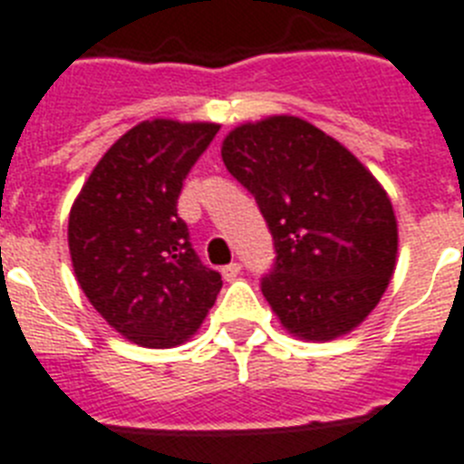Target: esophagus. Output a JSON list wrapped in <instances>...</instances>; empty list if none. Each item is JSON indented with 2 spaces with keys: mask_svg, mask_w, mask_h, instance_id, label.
<instances>
[{
  "mask_svg": "<svg viewBox=\"0 0 464 464\" xmlns=\"http://www.w3.org/2000/svg\"><path fill=\"white\" fill-rule=\"evenodd\" d=\"M220 273H223L225 282H235V279L239 277V273H241V266H239V263H229V266H225Z\"/></svg>",
  "mask_w": 464,
  "mask_h": 464,
  "instance_id": "esophagus-1",
  "label": "esophagus"
}]
</instances>
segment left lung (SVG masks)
Here are the masks:
<instances>
[{
	"instance_id": "left-lung-1",
	"label": "left lung",
	"mask_w": 464,
	"mask_h": 464,
	"mask_svg": "<svg viewBox=\"0 0 464 464\" xmlns=\"http://www.w3.org/2000/svg\"><path fill=\"white\" fill-rule=\"evenodd\" d=\"M220 154L273 232L277 258L260 289L282 327L305 342L353 332L396 270L384 187L342 141L296 116L237 125Z\"/></svg>"
}]
</instances>
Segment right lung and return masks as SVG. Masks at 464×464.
Segmentation results:
<instances>
[{
	"mask_svg": "<svg viewBox=\"0 0 464 464\" xmlns=\"http://www.w3.org/2000/svg\"><path fill=\"white\" fill-rule=\"evenodd\" d=\"M218 122L141 121L99 159L72 201L68 248L80 289L132 343L170 348L197 334L223 279L189 244L178 198Z\"/></svg>",
	"mask_w": 464,
	"mask_h": 464,
	"instance_id": "right-lung-1",
	"label": "right lung"
}]
</instances>
